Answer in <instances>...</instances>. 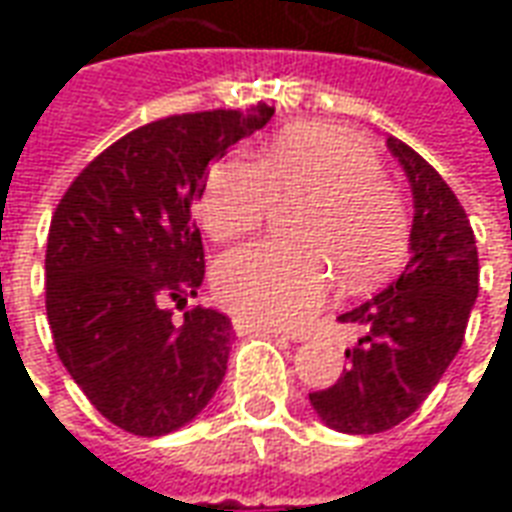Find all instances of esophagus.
Returning <instances> with one entry per match:
<instances>
[{
    "label": "esophagus",
    "mask_w": 512,
    "mask_h": 512,
    "mask_svg": "<svg viewBox=\"0 0 512 512\" xmlns=\"http://www.w3.org/2000/svg\"><path fill=\"white\" fill-rule=\"evenodd\" d=\"M235 332L238 334H268V337H279V340H296V337H290L282 329H271V326H260V323L244 321V318H235L233 321Z\"/></svg>",
    "instance_id": "obj_1"
}]
</instances>
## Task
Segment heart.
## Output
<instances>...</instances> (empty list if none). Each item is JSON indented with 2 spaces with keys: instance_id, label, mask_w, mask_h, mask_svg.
<instances>
[{
  "instance_id": "b5f03b06",
  "label": "heart",
  "mask_w": 512,
  "mask_h": 512,
  "mask_svg": "<svg viewBox=\"0 0 512 512\" xmlns=\"http://www.w3.org/2000/svg\"><path fill=\"white\" fill-rule=\"evenodd\" d=\"M299 202L288 241H263L224 255L213 290L224 307L260 326H299L332 285L365 290L400 263L408 241L406 205L384 178L378 156L329 126L279 134L260 161L227 158L208 172L200 219L213 241L255 233L271 208Z\"/></svg>"
}]
</instances>
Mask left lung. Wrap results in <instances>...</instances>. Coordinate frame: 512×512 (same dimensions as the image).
I'll list each match as a JSON object with an SVG mask.
<instances>
[{"mask_svg":"<svg viewBox=\"0 0 512 512\" xmlns=\"http://www.w3.org/2000/svg\"><path fill=\"white\" fill-rule=\"evenodd\" d=\"M386 147L414 194L403 274L337 321L359 329L337 384L310 392L315 414L340 433L373 436L411 417L461 351L480 290L472 224L458 197L417 150L395 136Z\"/></svg>","mask_w":512,"mask_h":512,"instance_id":"left-lung-1","label":"left lung"}]
</instances>
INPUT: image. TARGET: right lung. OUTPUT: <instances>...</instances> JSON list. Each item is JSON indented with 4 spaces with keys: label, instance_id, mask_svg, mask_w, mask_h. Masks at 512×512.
<instances>
[{
    "label": "right lung",
    "instance_id": "1",
    "mask_svg": "<svg viewBox=\"0 0 512 512\" xmlns=\"http://www.w3.org/2000/svg\"><path fill=\"white\" fill-rule=\"evenodd\" d=\"M274 106L172 115L136 128L73 180L46 246L54 348L87 400L134 436H164L208 406L227 373L233 323L197 296V222L208 167L266 126Z\"/></svg>",
    "mask_w": 512,
    "mask_h": 512
}]
</instances>
